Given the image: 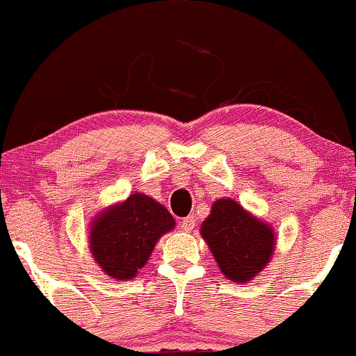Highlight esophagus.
Masks as SVG:
<instances>
[{"label":"esophagus","mask_w":356,"mask_h":356,"mask_svg":"<svg viewBox=\"0 0 356 356\" xmlns=\"http://www.w3.org/2000/svg\"><path fill=\"white\" fill-rule=\"evenodd\" d=\"M179 228H181L183 232H192V229L195 228V219H193V216H188V218L181 219V222H179Z\"/></svg>","instance_id":"34e87169"}]
</instances>
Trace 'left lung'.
<instances>
[{
    "mask_svg": "<svg viewBox=\"0 0 356 356\" xmlns=\"http://www.w3.org/2000/svg\"><path fill=\"white\" fill-rule=\"evenodd\" d=\"M219 269L234 283H247L269 262L274 233L232 199H219L200 228Z\"/></svg>",
    "mask_w": 356,
    "mask_h": 356,
    "instance_id": "left-lung-1",
    "label": "left lung"
}]
</instances>
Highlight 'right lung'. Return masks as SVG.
Wrapping results in <instances>:
<instances>
[{"label":"right lung","instance_id":"obj_1","mask_svg":"<svg viewBox=\"0 0 356 356\" xmlns=\"http://www.w3.org/2000/svg\"><path fill=\"white\" fill-rule=\"evenodd\" d=\"M173 228L175 219L164 205L134 193L99 214L90 228V250L106 274L131 280L151 257L161 234Z\"/></svg>","mask_w":356,"mask_h":356}]
</instances>
